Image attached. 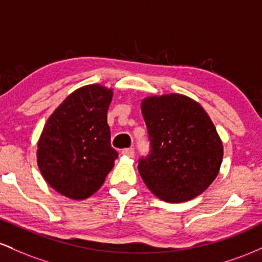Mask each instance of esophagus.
<instances>
[{"instance_id": "34e87169", "label": "esophagus", "mask_w": 262, "mask_h": 262, "mask_svg": "<svg viewBox=\"0 0 262 262\" xmlns=\"http://www.w3.org/2000/svg\"><path fill=\"white\" fill-rule=\"evenodd\" d=\"M122 154L123 155H125V156H128V158H133L134 156V149L133 148H127V149H124L122 151Z\"/></svg>"}]
</instances>
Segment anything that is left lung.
<instances>
[{
	"mask_svg": "<svg viewBox=\"0 0 262 262\" xmlns=\"http://www.w3.org/2000/svg\"><path fill=\"white\" fill-rule=\"evenodd\" d=\"M150 151L138 170L156 197L180 203L200 196L215 180L223 144L202 106L179 93L141 102Z\"/></svg>",
	"mask_w": 262,
	"mask_h": 262,
	"instance_id": "left-lung-1",
	"label": "left lung"
}]
</instances>
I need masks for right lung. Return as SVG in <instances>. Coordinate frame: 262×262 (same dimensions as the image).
<instances>
[{
    "instance_id": "obj_1",
    "label": "right lung",
    "mask_w": 262,
    "mask_h": 262,
    "mask_svg": "<svg viewBox=\"0 0 262 262\" xmlns=\"http://www.w3.org/2000/svg\"><path fill=\"white\" fill-rule=\"evenodd\" d=\"M112 89L87 85L54 111L38 141L37 161L44 180L71 200L98 191L118 152L111 146L107 111Z\"/></svg>"
}]
</instances>
